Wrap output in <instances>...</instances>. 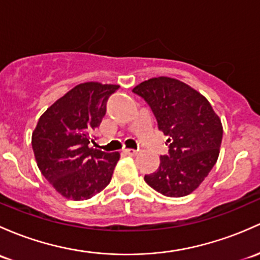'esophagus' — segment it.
I'll return each instance as SVG.
<instances>
[{
  "instance_id": "1",
  "label": "esophagus",
  "mask_w": 260,
  "mask_h": 260,
  "mask_svg": "<svg viewBox=\"0 0 260 260\" xmlns=\"http://www.w3.org/2000/svg\"><path fill=\"white\" fill-rule=\"evenodd\" d=\"M124 153L128 155H137L138 151H136V149H132V148H127L124 149Z\"/></svg>"
}]
</instances>
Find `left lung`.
Instances as JSON below:
<instances>
[{"instance_id": "obj_1", "label": "left lung", "mask_w": 260, "mask_h": 260, "mask_svg": "<svg viewBox=\"0 0 260 260\" xmlns=\"http://www.w3.org/2000/svg\"><path fill=\"white\" fill-rule=\"evenodd\" d=\"M133 92L148 103L169 143V154L160 155L159 168L144 180L163 196L190 194L217 163L223 137L220 118L203 94L176 78H151Z\"/></svg>"}]
</instances>
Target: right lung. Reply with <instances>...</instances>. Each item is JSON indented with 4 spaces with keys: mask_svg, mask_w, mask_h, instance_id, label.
Masks as SVG:
<instances>
[{
    "mask_svg": "<svg viewBox=\"0 0 260 260\" xmlns=\"http://www.w3.org/2000/svg\"><path fill=\"white\" fill-rule=\"evenodd\" d=\"M118 84L84 82L68 91L40 117L32 149L41 173L61 196L84 201L109 184L119 153L89 148L92 133L106 114Z\"/></svg>",
    "mask_w": 260,
    "mask_h": 260,
    "instance_id": "right-lung-1",
    "label": "right lung"
}]
</instances>
